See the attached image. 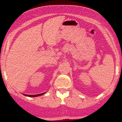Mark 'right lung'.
<instances>
[{
	"mask_svg": "<svg viewBox=\"0 0 122 122\" xmlns=\"http://www.w3.org/2000/svg\"><path fill=\"white\" fill-rule=\"evenodd\" d=\"M46 92H44V93H42V94H37V95H26V94H24L23 95L25 96H28V97H38L39 96H41L42 95L45 94Z\"/></svg>",
	"mask_w": 122,
	"mask_h": 122,
	"instance_id": "right-lung-1",
	"label": "right lung"
}]
</instances>
